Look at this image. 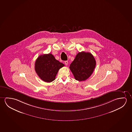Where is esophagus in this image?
<instances>
[{"label": "esophagus", "instance_id": "esophagus-1", "mask_svg": "<svg viewBox=\"0 0 132 132\" xmlns=\"http://www.w3.org/2000/svg\"><path fill=\"white\" fill-rule=\"evenodd\" d=\"M64 63H65V65H68V61H64Z\"/></svg>", "mask_w": 132, "mask_h": 132}]
</instances>
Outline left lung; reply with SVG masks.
Masks as SVG:
<instances>
[{
  "mask_svg": "<svg viewBox=\"0 0 132 132\" xmlns=\"http://www.w3.org/2000/svg\"><path fill=\"white\" fill-rule=\"evenodd\" d=\"M95 65L94 56L90 53L82 51L77 54L69 67L75 79L83 81L92 75Z\"/></svg>",
  "mask_w": 132,
  "mask_h": 132,
  "instance_id": "8db88e82",
  "label": "left lung"
}]
</instances>
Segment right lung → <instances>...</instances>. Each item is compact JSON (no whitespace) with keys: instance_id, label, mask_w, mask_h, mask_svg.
Returning <instances> with one entry per match:
<instances>
[{"instance_id":"add662e5","label":"right lung","mask_w":132,"mask_h":132,"mask_svg":"<svg viewBox=\"0 0 132 132\" xmlns=\"http://www.w3.org/2000/svg\"><path fill=\"white\" fill-rule=\"evenodd\" d=\"M64 65L50 53L38 57L35 63V70L43 81L50 82L55 80L59 69Z\"/></svg>"}]
</instances>
